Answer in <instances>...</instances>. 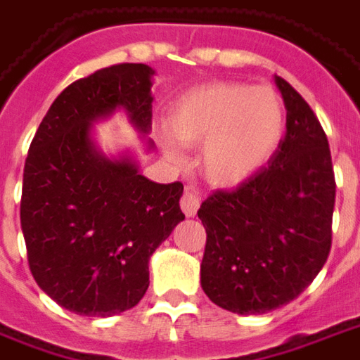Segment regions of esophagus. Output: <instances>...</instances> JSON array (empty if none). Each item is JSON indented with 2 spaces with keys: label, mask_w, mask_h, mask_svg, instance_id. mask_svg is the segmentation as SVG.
Segmentation results:
<instances>
[{
  "label": "esophagus",
  "mask_w": 360,
  "mask_h": 360,
  "mask_svg": "<svg viewBox=\"0 0 360 360\" xmlns=\"http://www.w3.org/2000/svg\"><path fill=\"white\" fill-rule=\"evenodd\" d=\"M198 207H200V196L191 191V188H185V193H183V198H181V210H183V214L187 215V217H194L196 212H198Z\"/></svg>",
  "instance_id": "esophagus-1"
}]
</instances>
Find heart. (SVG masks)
<instances>
[{"mask_svg":"<svg viewBox=\"0 0 360 360\" xmlns=\"http://www.w3.org/2000/svg\"><path fill=\"white\" fill-rule=\"evenodd\" d=\"M167 131L181 145L200 146L198 166L210 185L238 187L278 153L286 135V108L271 87L215 82L185 93L173 105ZM171 138L166 133L160 137L162 148L173 164H183Z\"/></svg>","mask_w":360,"mask_h":360,"instance_id":"obj_1","label":"heart"}]
</instances>
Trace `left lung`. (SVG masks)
<instances>
[{"label":"left lung","mask_w":360,"mask_h":360,"mask_svg":"<svg viewBox=\"0 0 360 360\" xmlns=\"http://www.w3.org/2000/svg\"><path fill=\"white\" fill-rule=\"evenodd\" d=\"M286 137L275 158L231 193H214L198 217L207 240L200 284L219 307L263 315L307 288L332 246L336 181L328 139L311 106L275 76Z\"/></svg>","instance_id":"1"}]
</instances>
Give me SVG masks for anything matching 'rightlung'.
Here are the masks:
<instances>
[{"label":"right lung","mask_w":360,"mask_h":360,"mask_svg":"<svg viewBox=\"0 0 360 360\" xmlns=\"http://www.w3.org/2000/svg\"><path fill=\"white\" fill-rule=\"evenodd\" d=\"M146 65H114L53 101L24 164L20 227L45 294L76 315L112 316L148 288V262L185 219L183 185L139 173L137 150L106 154L95 126L126 114L153 153V84Z\"/></svg>","instance_id":"right-lung-1"}]
</instances>
